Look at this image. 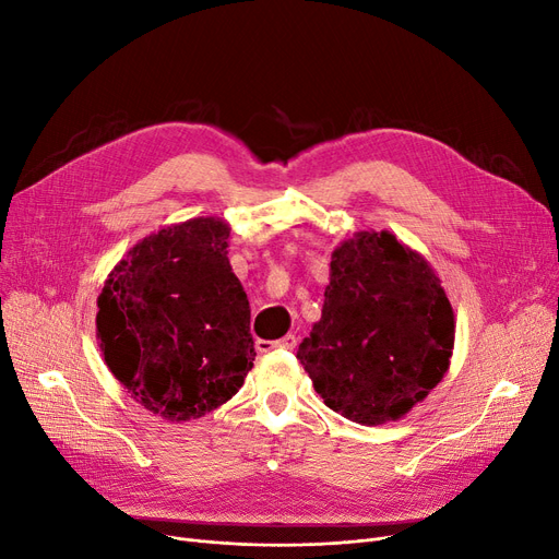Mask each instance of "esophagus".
Returning a JSON list of instances; mask_svg holds the SVG:
<instances>
[{"instance_id": "esophagus-1", "label": "esophagus", "mask_w": 559, "mask_h": 559, "mask_svg": "<svg viewBox=\"0 0 559 559\" xmlns=\"http://www.w3.org/2000/svg\"><path fill=\"white\" fill-rule=\"evenodd\" d=\"M297 347V337L293 333L283 335L281 340H255V349L258 352H272V349H295Z\"/></svg>"}]
</instances>
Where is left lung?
Segmentation results:
<instances>
[{"instance_id": "1", "label": "left lung", "mask_w": 559, "mask_h": 559, "mask_svg": "<svg viewBox=\"0 0 559 559\" xmlns=\"http://www.w3.org/2000/svg\"><path fill=\"white\" fill-rule=\"evenodd\" d=\"M454 310L431 264L388 230H360L331 253L320 322L297 358L335 414L358 425L404 418L441 383Z\"/></svg>"}]
</instances>
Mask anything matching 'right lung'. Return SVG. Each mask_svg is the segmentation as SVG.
<instances>
[{"label": "right lung", "mask_w": 559, "mask_h": 559, "mask_svg": "<svg viewBox=\"0 0 559 559\" xmlns=\"http://www.w3.org/2000/svg\"><path fill=\"white\" fill-rule=\"evenodd\" d=\"M228 237L219 216L164 226L136 241L98 297L95 337L107 368L168 423L219 408L253 368L251 306Z\"/></svg>", "instance_id": "right-lung-1"}]
</instances>
